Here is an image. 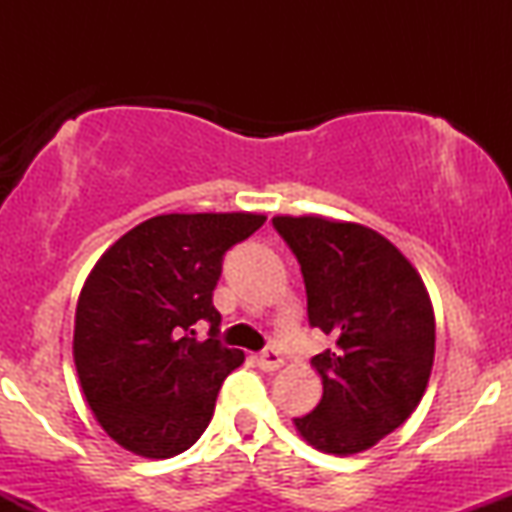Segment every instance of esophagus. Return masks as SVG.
Masks as SVG:
<instances>
[{
    "label": "esophagus",
    "instance_id": "34e87169",
    "mask_svg": "<svg viewBox=\"0 0 512 512\" xmlns=\"http://www.w3.org/2000/svg\"><path fill=\"white\" fill-rule=\"evenodd\" d=\"M255 361H257V366H260L262 370H267V373H272V370H279V368H281V363H284V358H281L279 351L267 349V351H262V354L257 356Z\"/></svg>",
    "mask_w": 512,
    "mask_h": 512
}]
</instances>
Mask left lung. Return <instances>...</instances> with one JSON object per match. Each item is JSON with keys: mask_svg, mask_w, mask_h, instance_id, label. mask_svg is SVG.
I'll return each mask as SVG.
<instances>
[{"mask_svg": "<svg viewBox=\"0 0 512 512\" xmlns=\"http://www.w3.org/2000/svg\"><path fill=\"white\" fill-rule=\"evenodd\" d=\"M272 223L301 264L310 325L337 342L310 361L322 399L293 426L315 450L356 455L402 426L424 397L436 356L431 296L414 264L373 228L320 214Z\"/></svg>", "mask_w": 512, "mask_h": 512, "instance_id": "1", "label": "left lung"}]
</instances>
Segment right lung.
<instances>
[{
    "label": "right lung",
    "instance_id": "obj_1",
    "mask_svg": "<svg viewBox=\"0 0 512 512\" xmlns=\"http://www.w3.org/2000/svg\"><path fill=\"white\" fill-rule=\"evenodd\" d=\"M264 214H161L115 240L93 264L74 315V366L101 428L120 448L168 460L197 443L240 349L214 339L221 260ZM199 319L212 339L189 337ZM194 333V331H192Z\"/></svg>",
    "mask_w": 512,
    "mask_h": 512
}]
</instances>
